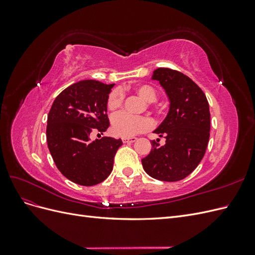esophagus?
Listing matches in <instances>:
<instances>
[{
	"mask_svg": "<svg viewBox=\"0 0 255 255\" xmlns=\"http://www.w3.org/2000/svg\"><path fill=\"white\" fill-rule=\"evenodd\" d=\"M137 139L136 137H122V141L125 143H128V142H134Z\"/></svg>",
	"mask_w": 255,
	"mask_h": 255,
	"instance_id": "34e87169",
	"label": "esophagus"
}]
</instances>
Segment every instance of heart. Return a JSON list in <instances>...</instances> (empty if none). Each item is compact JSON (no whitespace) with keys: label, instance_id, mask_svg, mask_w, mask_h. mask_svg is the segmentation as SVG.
I'll return each mask as SVG.
<instances>
[{"label":"heart","instance_id":"obj_1","mask_svg":"<svg viewBox=\"0 0 255 255\" xmlns=\"http://www.w3.org/2000/svg\"><path fill=\"white\" fill-rule=\"evenodd\" d=\"M136 94L145 102L151 103L157 99V91L150 85H139L135 88ZM123 101L122 92L118 89L113 90L107 98V109L111 112L117 111ZM152 122L146 117H135L127 113H119L112 118V128L116 135L130 137L137 133L149 129Z\"/></svg>","mask_w":255,"mask_h":255}]
</instances>
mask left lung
<instances>
[{
    "label": "left lung",
    "instance_id": "left-lung-1",
    "mask_svg": "<svg viewBox=\"0 0 255 255\" xmlns=\"http://www.w3.org/2000/svg\"><path fill=\"white\" fill-rule=\"evenodd\" d=\"M151 80L159 82L169 100L166 118L154 129L166 142L152 140L151 152L141 164L153 179L176 182L194 171L204 156L210 139V106L201 88L182 72L157 68Z\"/></svg>",
    "mask_w": 255,
    "mask_h": 255
}]
</instances>
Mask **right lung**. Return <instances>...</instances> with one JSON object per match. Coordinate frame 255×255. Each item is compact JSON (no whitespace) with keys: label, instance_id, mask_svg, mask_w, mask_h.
I'll list each match as a JSON object with an SVG mask.
<instances>
[{"label":"right lung","instance_id":"right-lung-1","mask_svg":"<svg viewBox=\"0 0 255 255\" xmlns=\"http://www.w3.org/2000/svg\"><path fill=\"white\" fill-rule=\"evenodd\" d=\"M115 84L85 80L67 87L54 100L48 115V148L58 170L83 186L103 182L114 167L121 139L90 140L92 130L109 128L107 98Z\"/></svg>","mask_w":255,"mask_h":255}]
</instances>
